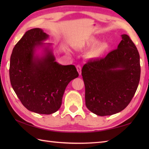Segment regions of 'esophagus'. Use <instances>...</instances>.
Segmentation results:
<instances>
[{
	"instance_id": "1",
	"label": "esophagus",
	"mask_w": 149,
	"mask_h": 149,
	"mask_svg": "<svg viewBox=\"0 0 149 149\" xmlns=\"http://www.w3.org/2000/svg\"><path fill=\"white\" fill-rule=\"evenodd\" d=\"M76 68H77V72H79V74L81 75V66L80 65H77Z\"/></svg>"
}]
</instances>
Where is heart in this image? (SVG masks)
Segmentation results:
<instances>
[{
  "label": "heart",
  "mask_w": 149,
  "mask_h": 149,
  "mask_svg": "<svg viewBox=\"0 0 149 149\" xmlns=\"http://www.w3.org/2000/svg\"><path fill=\"white\" fill-rule=\"evenodd\" d=\"M98 40L95 37H90L84 43V47H88L94 45L97 43ZM109 48V43L106 42H102L97 43L93 46L86 54V56L89 59H98L102 57Z\"/></svg>",
  "instance_id": "obj_1"
}]
</instances>
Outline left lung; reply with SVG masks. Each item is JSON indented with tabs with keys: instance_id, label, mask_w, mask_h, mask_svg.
<instances>
[{
	"instance_id": "1",
	"label": "left lung",
	"mask_w": 149,
	"mask_h": 149,
	"mask_svg": "<svg viewBox=\"0 0 149 149\" xmlns=\"http://www.w3.org/2000/svg\"><path fill=\"white\" fill-rule=\"evenodd\" d=\"M104 58L90 60L82 68L85 103L99 116L116 114L130 103L140 79V54L127 34Z\"/></svg>"
}]
</instances>
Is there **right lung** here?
Here are the masks:
<instances>
[{
    "label": "right lung",
    "mask_w": 149,
    "mask_h": 149,
    "mask_svg": "<svg viewBox=\"0 0 149 149\" xmlns=\"http://www.w3.org/2000/svg\"><path fill=\"white\" fill-rule=\"evenodd\" d=\"M49 35L40 28L27 31L13 50L9 65L11 84L22 104L36 113L50 115L62 104L66 87L79 76L74 65H61L45 47L44 55H35L36 48L43 47Z\"/></svg>",
    "instance_id": "right-lung-1"
}]
</instances>
